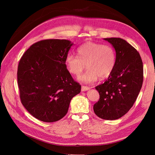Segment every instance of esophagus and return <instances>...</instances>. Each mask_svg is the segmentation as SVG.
<instances>
[{"label":"esophagus","instance_id":"obj_1","mask_svg":"<svg viewBox=\"0 0 155 155\" xmlns=\"http://www.w3.org/2000/svg\"><path fill=\"white\" fill-rule=\"evenodd\" d=\"M90 89V88L88 87H86V86H82L81 87V91L84 92V91H87L88 90H89Z\"/></svg>","mask_w":155,"mask_h":155}]
</instances>
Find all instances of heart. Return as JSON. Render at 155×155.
I'll return each instance as SVG.
<instances>
[{"label": "heart", "mask_w": 155, "mask_h": 155, "mask_svg": "<svg viewBox=\"0 0 155 155\" xmlns=\"http://www.w3.org/2000/svg\"><path fill=\"white\" fill-rule=\"evenodd\" d=\"M79 57L68 54L65 58L67 69L70 73L78 76L85 68L87 71L79 76L78 79L84 83H91L109 77L116 64L115 50L110 45H102L88 41L78 49Z\"/></svg>", "instance_id": "b5f03b06"}]
</instances>
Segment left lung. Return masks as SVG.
<instances>
[{
    "label": "left lung",
    "instance_id": "obj_1",
    "mask_svg": "<svg viewBox=\"0 0 155 155\" xmlns=\"http://www.w3.org/2000/svg\"><path fill=\"white\" fill-rule=\"evenodd\" d=\"M104 39L116 51V64L107 80L96 87L100 100L93 109L99 118L114 120L125 115L137 100L143 83V63L137 50L125 40Z\"/></svg>",
    "mask_w": 155,
    "mask_h": 155
}]
</instances>
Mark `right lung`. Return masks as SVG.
Wrapping results in <instances>:
<instances>
[{
  "label": "right lung",
  "mask_w": 155,
  "mask_h": 155,
  "mask_svg": "<svg viewBox=\"0 0 155 155\" xmlns=\"http://www.w3.org/2000/svg\"><path fill=\"white\" fill-rule=\"evenodd\" d=\"M73 45L66 39H46L32 45L23 54L17 70L22 104L30 114L54 122L67 114L72 97L81 92L65 63Z\"/></svg>",
  "instance_id": "obj_1"
}]
</instances>
